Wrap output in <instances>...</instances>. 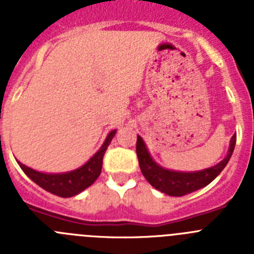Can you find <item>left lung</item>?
<instances>
[{"mask_svg": "<svg viewBox=\"0 0 254 254\" xmlns=\"http://www.w3.org/2000/svg\"><path fill=\"white\" fill-rule=\"evenodd\" d=\"M235 142H237V134H233L228 155L215 167L190 173L168 170L155 163L150 156L149 151H147L146 145L140 136H137L136 152H137L141 172L150 185L163 193L181 197L210 185L211 182L221 173V170L226 167L228 161L230 160L233 151H234Z\"/></svg>", "mask_w": 254, "mask_h": 254, "instance_id": "8db88e82", "label": "left lung"}]
</instances>
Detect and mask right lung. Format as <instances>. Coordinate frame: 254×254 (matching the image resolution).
<instances>
[{"instance_id": "right-lung-1", "label": "right lung", "mask_w": 254, "mask_h": 254, "mask_svg": "<svg viewBox=\"0 0 254 254\" xmlns=\"http://www.w3.org/2000/svg\"><path fill=\"white\" fill-rule=\"evenodd\" d=\"M114 134H116V129L109 132L102 147L98 150V152L93 158H90V160L72 172L48 174V173L37 172V170L31 169L20 161H17V164L20 165L22 172L43 190L60 197L76 196L84 190H86L87 187H90L100 176L103 167V156H104L105 150L109 146L112 138L114 137Z\"/></svg>"}]
</instances>
